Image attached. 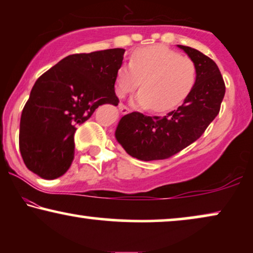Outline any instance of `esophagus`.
<instances>
[{"instance_id": "1", "label": "esophagus", "mask_w": 253, "mask_h": 253, "mask_svg": "<svg viewBox=\"0 0 253 253\" xmlns=\"http://www.w3.org/2000/svg\"><path fill=\"white\" fill-rule=\"evenodd\" d=\"M119 112H120V114H122V115H124V114L129 113L130 109L127 108V107L124 106V105H120L119 106Z\"/></svg>"}]
</instances>
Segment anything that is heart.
Wrapping results in <instances>:
<instances>
[{"label": "heart", "instance_id": "heart-1", "mask_svg": "<svg viewBox=\"0 0 253 253\" xmlns=\"http://www.w3.org/2000/svg\"><path fill=\"white\" fill-rule=\"evenodd\" d=\"M196 77V64L191 58L155 44L136 50L129 64L121 65L116 72L115 93L124 98L140 84L141 89L132 98L133 105L167 112L184 101Z\"/></svg>", "mask_w": 253, "mask_h": 253}]
</instances>
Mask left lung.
<instances>
[{"instance_id": "8db88e82", "label": "left lung", "mask_w": 253, "mask_h": 253, "mask_svg": "<svg viewBox=\"0 0 253 253\" xmlns=\"http://www.w3.org/2000/svg\"><path fill=\"white\" fill-rule=\"evenodd\" d=\"M193 61L196 83L177 109L165 116L130 113L120 120L115 138L132 158L162 160L196 141L220 112L226 86L215 62L191 47L177 44Z\"/></svg>"}]
</instances>
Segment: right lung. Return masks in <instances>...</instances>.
Instances as JSON below:
<instances>
[{
    "label": "right lung",
    "mask_w": 253,
    "mask_h": 253,
    "mask_svg": "<svg viewBox=\"0 0 253 253\" xmlns=\"http://www.w3.org/2000/svg\"><path fill=\"white\" fill-rule=\"evenodd\" d=\"M126 49L69 55L38 78L20 117L24 164L44 179L62 176L74 160V134L99 106L119 105L116 72Z\"/></svg>",
    "instance_id": "add662e5"
}]
</instances>
